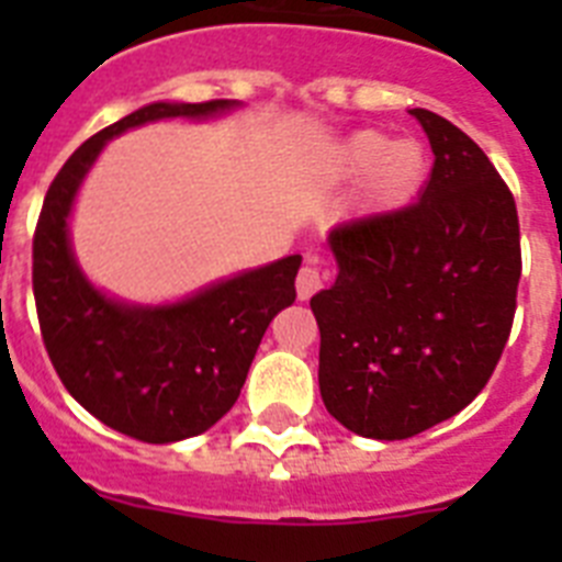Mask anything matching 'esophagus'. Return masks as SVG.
I'll return each instance as SVG.
<instances>
[{"instance_id":"34e87169","label":"esophagus","mask_w":562,"mask_h":562,"mask_svg":"<svg viewBox=\"0 0 562 562\" xmlns=\"http://www.w3.org/2000/svg\"><path fill=\"white\" fill-rule=\"evenodd\" d=\"M324 284H326L324 270L317 267L315 258H306V265L301 267V272H297V281H295L297 297H301V301H310L317 290H324Z\"/></svg>"}]
</instances>
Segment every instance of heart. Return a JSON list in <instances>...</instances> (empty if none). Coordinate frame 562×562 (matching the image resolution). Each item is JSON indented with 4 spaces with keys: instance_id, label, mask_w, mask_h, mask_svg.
<instances>
[{
    "instance_id": "obj_1",
    "label": "heart",
    "mask_w": 562,
    "mask_h": 562,
    "mask_svg": "<svg viewBox=\"0 0 562 562\" xmlns=\"http://www.w3.org/2000/svg\"><path fill=\"white\" fill-rule=\"evenodd\" d=\"M340 168L346 173L371 171L369 200L374 205H396L416 191L428 171V157L416 143H391L382 132H357L342 146Z\"/></svg>"
}]
</instances>
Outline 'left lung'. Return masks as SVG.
I'll return each instance as SVG.
<instances>
[{"instance_id":"obj_1","label":"left lung","mask_w":562,"mask_h":562,"mask_svg":"<svg viewBox=\"0 0 562 562\" xmlns=\"http://www.w3.org/2000/svg\"><path fill=\"white\" fill-rule=\"evenodd\" d=\"M436 154L414 205L329 233L331 290L310 301L321 396L366 439H411L481 394L518 306L515 196L484 151L428 109L411 112Z\"/></svg>"}]
</instances>
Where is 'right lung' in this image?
<instances>
[{
  "label": "right lung",
  "instance_id": "1",
  "mask_svg": "<svg viewBox=\"0 0 562 562\" xmlns=\"http://www.w3.org/2000/svg\"><path fill=\"white\" fill-rule=\"evenodd\" d=\"M231 101L151 103L92 134L49 182L33 233V295L64 389L117 434L168 445L205 434L236 405L272 317L295 301L301 256L222 281L182 304L140 310L89 286L67 216L103 143L160 117H207Z\"/></svg>",
  "mask_w": 562,
  "mask_h": 562
}]
</instances>
